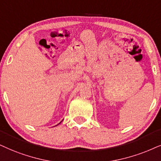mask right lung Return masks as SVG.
Instances as JSON below:
<instances>
[{
    "instance_id": "right-lung-1",
    "label": "right lung",
    "mask_w": 161,
    "mask_h": 161,
    "mask_svg": "<svg viewBox=\"0 0 161 161\" xmlns=\"http://www.w3.org/2000/svg\"><path fill=\"white\" fill-rule=\"evenodd\" d=\"M61 122H62V121H61ZM61 122H60V123H61ZM60 123H59L58 124H60ZM58 124H57V125H58ZM57 125H56V126H57Z\"/></svg>"
}]
</instances>
